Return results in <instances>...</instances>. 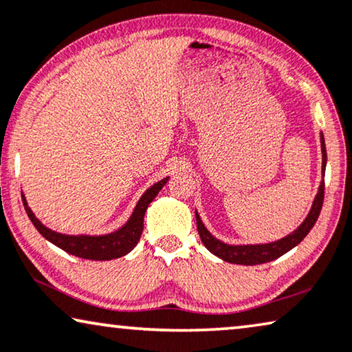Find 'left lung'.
Here are the masks:
<instances>
[{"label":"left lung","instance_id":"1","mask_svg":"<svg viewBox=\"0 0 352 352\" xmlns=\"http://www.w3.org/2000/svg\"><path fill=\"white\" fill-rule=\"evenodd\" d=\"M320 151H322V174H325V166H327V151H325V140L324 133L320 132ZM324 202V180L320 182L318 195H316L313 206H311V210L306 219L303 220L295 231H292L290 234L282 237L279 241L268 242V244H247V245H232L226 244V242H221L217 239L215 236L210 234V231L207 230L202 223L199 214L196 210V223H197V232H199L202 244L206 245V249L212 252V254L219 256V258L228 261V263L234 265H261L268 263V261H273L279 258L287 252L294 249L295 245H298L301 241L305 239L306 234L313 230V226L318 221V217L320 214V209H322Z\"/></svg>","mask_w":352,"mask_h":352}]
</instances>
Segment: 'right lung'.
Returning a JSON list of instances; mask_svg holds the SVG:
<instances>
[{"label":"right lung","instance_id":"right-lung-1","mask_svg":"<svg viewBox=\"0 0 352 352\" xmlns=\"http://www.w3.org/2000/svg\"><path fill=\"white\" fill-rule=\"evenodd\" d=\"M169 182V177L162 178L155 185L148 188L143 192L140 199H138L137 206L133 207L132 215L129 217V220L121 228H118L116 231L108 232V234H63V232H57L51 230V228L44 226L41 221L36 219V215L33 214V210L28 207V202L22 192V201L23 207H25L28 219L32 220L34 228L39 231V234L46 237L49 242H52L54 245H57L58 249L65 250L67 254H72L79 258L86 260H97V261H105L120 258V256L127 255L133 247L140 241L142 231H143V217L150 206V202L155 199L157 192L162 190V186Z\"/></svg>","mask_w":352,"mask_h":352}]
</instances>
